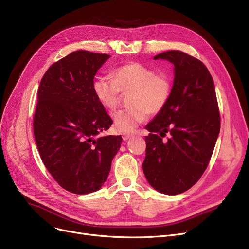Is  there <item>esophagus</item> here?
Here are the masks:
<instances>
[{
    "label": "esophagus",
    "mask_w": 249,
    "mask_h": 249,
    "mask_svg": "<svg viewBox=\"0 0 249 249\" xmlns=\"http://www.w3.org/2000/svg\"><path fill=\"white\" fill-rule=\"evenodd\" d=\"M133 136V134H130V133H124L123 135H122V138H123V140H128L129 138H131Z\"/></svg>",
    "instance_id": "34e87169"
}]
</instances>
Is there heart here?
Segmentation results:
<instances>
[{"label": "heart", "instance_id": "heart-1", "mask_svg": "<svg viewBox=\"0 0 249 249\" xmlns=\"http://www.w3.org/2000/svg\"><path fill=\"white\" fill-rule=\"evenodd\" d=\"M114 78L97 77L93 89L97 100L104 108L114 110L122 94H129L130 107L113 114L114 127L119 132H131L150 114H159L167 105L173 90L172 77L166 72L139 62H131L118 68Z\"/></svg>", "mask_w": 249, "mask_h": 249}]
</instances>
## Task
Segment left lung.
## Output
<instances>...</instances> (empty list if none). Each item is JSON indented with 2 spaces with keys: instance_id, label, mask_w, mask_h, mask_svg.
Segmentation results:
<instances>
[{
  "instance_id": "1",
  "label": "left lung",
  "mask_w": 249,
  "mask_h": 249,
  "mask_svg": "<svg viewBox=\"0 0 249 249\" xmlns=\"http://www.w3.org/2000/svg\"><path fill=\"white\" fill-rule=\"evenodd\" d=\"M159 58L174 63L175 81L165 108L146 126L150 133L142 167L156 191L178 195L191 189L210 162L220 112L212 75L200 59L180 50L154 56Z\"/></svg>"
}]
</instances>
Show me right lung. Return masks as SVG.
Masks as SVG:
<instances>
[{
    "instance_id": "obj_1",
    "label": "right lung",
    "mask_w": 249,
    "mask_h": 249,
    "mask_svg": "<svg viewBox=\"0 0 249 249\" xmlns=\"http://www.w3.org/2000/svg\"><path fill=\"white\" fill-rule=\"evenodd\" d=\"M110 55L73 51L50 65L37 91L33 130L49 174L71 193L98 191L106 181L122 137H98L113 121L97 100L94 77Z\"/></svg>"
}]
</instances>
